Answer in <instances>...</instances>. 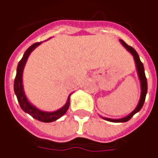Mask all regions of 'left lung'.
<instances>
[{"label":"left lung","mask_w":158,"mask_h":158,"mask_svg":"<svg viewBox=\"0 0 158 158\" xmlns=\"http://www.w3.org/2000/svg\"><path fill=\"white\" fill-rule=\"evenodd\" d=\"M120 43L123 44V46L126 49L128 50L129 52H130L133 56H134V61H135V63H136V68L137 71H138V74H139V80H140V82H141V96H140V100H139V102L138 104V106L134 110L130 113L129 115H127L124 118H118V119H113V118H105V117H102L104 119H106L107 121H110V122H114V123H123V122H127L129 121L130 118L133 117V116L136 113H138L140 110L142 109L143 106L144 101H145V98H146L147 91H148V82H147V78L146 76H145V73H144V68L143 62L140 61V58H139V56L138 54V52L135 51L134 48H132L131 46H129L123 40H119Z\"/></svg>","instance_id":"1"}]
</instances>
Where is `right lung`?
I'll return each mask as SVG.
<instances>
[{
	"instance_id": "right-lung-1",
	"label": "right lung",
	"mask_w": 158,
	"mask_h": 158,
	"mask_svg": "<svg viewBox=\"0 0 158 158\" xmlns=\"http://www.w3.org/2000/svg\"><path fill=\"white\" fill-rule=\"evenodd\" d=\"M42 42L35 43L33 45H31L28 49L25 51L24 56L21 58V60L19 61L17 66V71H16V76L15 78L14 81V90L15 95H16L17 100L19 102L20 108L25 112L28 113L29 114L32 116L33 118H35V119H38L39 121L41 122H44V123H49V122H52L58 119L60 117H62L63 114H65L67 110L69 108L70 106V96L72 94L69 95L67 101V103L65 104V106H62V108L57 110L53 112H45V111H42L36 108L35 106H34L32 104L29 103V101H28L25 94H24V88H23V83H22V77H23V71H24V68L25 63L27 62V59L29 57V54L32 52V51L35 48L39 46Z\"/></svg>"
}]
</instances>
